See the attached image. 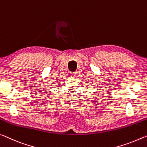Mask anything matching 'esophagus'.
Listing matches in <instances>:
<instances>
[{
  "instance_id": "34e87169",
  "label": "esophagus",
  "mask_w": 147,
  "mask_h": 147,
  "mask_svg": "<svg viewBox=\"0 0 147 147\" xmlns=\"http://www.w3.org/2000/svg\"><path fill=\"white\" fill-rule=\"evenodd\" d=\"M70 74V76H71V77H75L76 75V72H75V71H74V72H70V74Z\"/></svg>"
}]
</instances>
